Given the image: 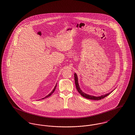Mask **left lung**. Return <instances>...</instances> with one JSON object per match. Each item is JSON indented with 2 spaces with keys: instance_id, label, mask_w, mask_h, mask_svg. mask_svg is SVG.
I'll return each instance as SVG.
<instances>
[{
  "instance_id": "left-lung-1",
  "label": "left lung",
  "mask_w": 135,
  "mask_h": 135,
  "mask_svg": "<svg viewBox=\"0 0 135 135\" xmlns=\"http://www.w3.org/2000/svg\"><path fill=\"white\" fill-rule=\"evenodd\" d=\"M74 76H75V86H76V90L78 91V92L81 94V95H82L83 97H84V98H86L87 99H91V100H100L104 98L105 97H107V96H108L109 94H111V93H112L114 90H112L111 92H110L109 93H107V94H106L105 95H102V96H91V95H88V94L84 93L82 90H81V89H80V88L79 86V83H78V76H77V75H76L75 73L74 74Z\"/></svg>"
}]
</instances>
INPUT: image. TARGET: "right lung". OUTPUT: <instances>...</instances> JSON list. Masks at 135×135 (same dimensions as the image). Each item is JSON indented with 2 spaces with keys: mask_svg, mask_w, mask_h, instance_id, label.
<instances>
[{
  "mask_svg": "<svg viewBox=\"0 0 135 135\" xmlns=\"http://www.w3.org/2000/svg\"><path fill=\"white\" fill-rule=\"evenodd\" d=\"M56 86H57V84H56L55 85V87H54V89L49 94H48L47 96H45V97H44V98H42V99H45V98H47V97H49V96H50L53 93V92L55 91V89H56ZM40 100V99H39Z\"/></svg>",
  "mask_w": 135,
  "mask_h": 135,
  "instance_id": "obj_1",
  "label": "right lung"
}]
</instances>
